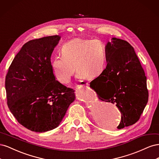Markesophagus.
Wrapping results in <instances>:
<instances>
[{
	"instance_id": "1",
	"label": "esophagus",
	"mask_w": 159,
	"mask_h": 159,
	"mask_svg": "<svg viewBox=\"0 0 159 159\" xmlns=\"http://www.w3.org/2000/svg\"><path fill=\"white\" fill-rule=\"evenodd\" d=\"M81 84L82 85H85L86 84V83L84 81H81Z\"/></svg>"
}]
</instances>
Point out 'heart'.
<instances>
[{
	"instance_id": "1",
	"label": "heart",
	"mask_w": 159,
	"mask_h": 159,
	"mask_svg": "<svg viewBox=\"0 0 159 159\" xmlns=\"http://www.w3.org/2000/svg\"><path fill=\"white\" fill-rule=\"evenodd\" d=\"M61 56L52 63L53 75L58 82L68 84L75 71L77 78L94 79L103 73L107 63L105 47L99 40L74 38L65 42Z\"/></svg>"
}]
</instances>
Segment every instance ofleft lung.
I'll list each match as a JSON object with an SVG mask.
<instances>
[{"label":"left lung","instance_id":"obj_1","mask_svg":"<svg viewBox=\"0 0 159 159\" xmlns=\"http://www.w3.org/2000/svg\"><path fill=\"white\" fill-rule=\"evenodd\" d=\"M107 65L90 82L98 98L115 103L121 113L117 129L135 123L148 102L147 78L133 47L125 40L113 38L105 46Z\"/></svg>","mask_w":159,"mask_h":159}]
</instances>
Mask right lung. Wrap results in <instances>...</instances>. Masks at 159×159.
I'll return each instance as SVG.
<instances>
[{"instance_id": "obj_1", "label": "right lung", "mask_w": 159, "mask_h": 159, "mask_svg": "<svg viewBox=\"0 0 159 159\" xmlns=\"http://www.w3.org/2000/svg\"><path fill=\"white\" fill-rule=\"evenodd\" d=\"M60 38L26 42L6 76L8 108L18 122L32 131L43 133L59 126L75 99L74 90L58 82L52 74L50 57Z\"/></svg>"}]
</instances>
